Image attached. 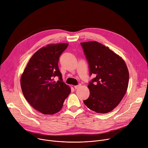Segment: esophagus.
<instances>
[{"label":"esophagus","mask_w":148,"mask_h":148,"mask_svg":"<svg viewBox=\"0 0 148 148\" xmlns=\"http://www.w3.org/2000/svg\"><path fill=\"white\" fill-rule=\"evenodd\" d=\"M80 86H81V84H78L77 86H74V88H75V89H77V88H79Z\"/></svg>","instance_id":"obj_1"}]
</instances>
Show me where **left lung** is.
Segmentation results:
<instances>
[{
	"instance_id": "1",
	"label": "left lung",
	"mask_w": 148,
	"mask_h": 148,
	"mask_svg": "<svg viewBox=\"0 0 148 148\" xmlns=\"http://www.w3.org/2000/svg\"><path fill=\"white\" fill-rule=\"evenodd\" d=\"M89 74L95 77L87 86L90 95L84 103L97 113H108L119 105L128 87L129 73L123 59L96 41L80 43Z\"/></svg>"
}]
</instances>
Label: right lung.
Masks as SVG:
<instances>
[{"label":"right lung","mask_w":148,"mask_h":148,"mask_svg":"<svg viewBox=\"0 0 148 148\" xmlns=\"http://www.w3.org/2000/svg\"><path fill=\"white\" fill-rule=\"evenodd\" d=\"M68 43L48 45L38 50L29 60L21 77L23 93L37 111L46 115L60 111L70 87L62 82L59 70L60 56ZM58 77L55 82L54 78Z\"/></svg>","instance_id":"right-lung-1"}]
</instances>
